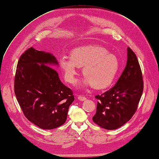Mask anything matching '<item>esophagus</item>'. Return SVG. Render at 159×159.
Masks as SVG:
<instances>
[{
	"label": "esophagus",
	"instance_id": "34e87169",
	"mask_svg": "<svg viewBox=\"0 0 159 159\" xmlns=\"http://www.w3.org/2000/svg\"><path fill=\"white\" fill-rule=\"evenodd\" d=\"M77 98L80 101H86V97H83V96H81V95H79L77 97Z\"/></svg>",
	"mask_w": 159,
	"mask_h": 159
}]
</instances>
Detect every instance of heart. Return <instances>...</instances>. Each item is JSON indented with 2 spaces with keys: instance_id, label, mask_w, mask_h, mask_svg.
<instances>
[{
  "instance_id": "heart-1",
  "label": "heart",
  "mask_w": 159,
  "mask_h": 159,
  "mask_svg": "<svg viewBox=\"0 0 159 159\" xmlns=\"http://www.w3.org/2000/svg\"><path fill=\"white\" fill-rule=\"evenodd\" d=\"M59 66L65 80L70 84H75L79 68L83 67L82 73L85 76L79 86L82 88L93 86L96 89H103L113 82L118 71L119 61L105 48L88 45L72 49L70 57H61Z\"/></svg>"
}]
</instances>
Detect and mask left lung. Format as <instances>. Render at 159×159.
Listing matches in <instances>:
<instances>
[{"mask_svg":"<svg viewBox=\"0 0 159 159\" xmlns=\"http://www.w3.org/2000/svg\"><path fill=\"white\" fill-rule=\"evenodd\" d=\"M144 83L136 55L127 49L126 66L115 85L95 98L98 100L93 122L113 130L128 122L135 113L143 92Z\"/></svg>","mask_w":159,"mask_h":159,"instance_id":"8db88e82","label":"left lung"}]
</instances>
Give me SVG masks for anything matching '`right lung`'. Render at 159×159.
<instances>
[{"label": "right lung", "instance_id": "obj_1", "mask_svg": "<svg viewBox=\"0 0 159 159\" xmlns=\"http://www.w3.org/2000/svg\"><path fill=\"white\" fill-rule=\"evenodd\" d=\"M52 66H58L52 53L30 48L20 57L15 78V93L25 116L44 129L64 124L74 101L71 89Z\"/></svg>", "mask_w": 159, "mask_h": 159}]
</instances>
